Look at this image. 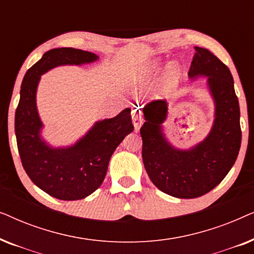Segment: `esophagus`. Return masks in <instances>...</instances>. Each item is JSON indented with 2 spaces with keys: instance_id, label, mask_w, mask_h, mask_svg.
Listing matches in <instances>:
<instances>
[{
  "instance_id": "34e87169",
  "label": "esophagus",
  "mask_w": 254,
  "mask_h": 254,
  "mask_svg": "<svg viewBox=\"0 0 254 254\" xmlns=\"http://www.w3.org/2000/svg\"><path fill=\"white\" fill-rule=\"evenodd\" d=\"M131 119H133V124H134V127H135V130H138L140 129L142 123H143V118H142V111L141 109H134L131 111Z\"/></svg>"
}]
</instances>
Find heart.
I'll return each instance as SVG.
<instances>
[{
  "label": "heart",
  "instance_id": "1",
  "mask_svg": "<svg viewBox=\"0 0 254 254\" xmlns=\"http://www.w3.org/2000/svg\"><path fill=\"white\" fill-rule=\"evenodd\" d=\"M157 67H151L148 71H145L143 75L141 76V82H143L147 84L154 77V75L157 72ZM179 70L173 65H169L168 71L165 72L164 76H163L161 82L158 83L157 88L155 89L154 91V97L155 98H168L172 95L173 92L176 91L177 86L179 84Z\"/></svg>",
  "mask_w": 254,
  "mask_h": 254
}]
</instances>
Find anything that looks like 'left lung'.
Here are the masks:
<instances>
[{"mask_svg": "<svg viewBox=\"0 0 254 254\" xmlns=\"http://www.w3.org/2000/svg\"><path fill=\"white\" fill-rule=\"evenodd\" d=\"M190 78L208 77L215 103V119L207 137L187 150L166 140L162 124L168 117L164 100L143 107L142 158L152 184L169 195L193 199L210 192L230 171L242 142L239 103L229 68L206 48L195 46Z\"/></svg>", "mask_w": 254, "mask_h": 254, "instance_id": "8db88e82", "label": "left lung"}]
</instances>
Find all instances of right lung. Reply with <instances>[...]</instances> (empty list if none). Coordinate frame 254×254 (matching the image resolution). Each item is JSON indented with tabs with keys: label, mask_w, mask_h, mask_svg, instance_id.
Segmentation results:
<instances>
[{
	"label": "right lung",
	"mask_w": 254,
	"mask_h": 254,
	"mask_svg": "<svg viewBox=\"0 0 254 254\" xmlns=\"http://www.w3.org/2000/svg\"><path fill=\"white\" fill-rule=\"evenodd\" d=\"M98 57L71 47L46 52L24 76L15 114V133L23 168L44 192L64 201L81 200L102 185L112 154L134 129L130 109L93 125L70 147L53 148L41 137L36 95L41 75L58 65L91 64Z\"/></svg>",
	"instance_id": "obj_1"
}]
</instances>
